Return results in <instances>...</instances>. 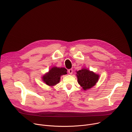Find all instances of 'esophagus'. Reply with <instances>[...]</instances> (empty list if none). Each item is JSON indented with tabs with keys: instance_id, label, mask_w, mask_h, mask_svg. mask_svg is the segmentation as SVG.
<instances>
[{
	"instance_id": "34e87169",
	"label": "esophagus",
	"mask_w": 132,
	"mask_h": 132,
	"mask_svg": "<svg viewBox=\"0 0 132 132\" xmlns=\"http://www.w3.org/2000/svg\"><path fill=\"white\" fill-rule=\"evenodd\" d=\"M68 72H69V74L71 75V74L72 73V72H73V70H72V69H68Z\"/></svg>"
}]
</instances>
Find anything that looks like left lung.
Masks as SVG:
<instances>
[{
	"instance_id": "obj_1",
	"label": "left lung",
	"mask_w": 132,
	"mask_h": 132,
	"mask_svg": "<svg viewBox=\"0 0 132 132\" xmlns=\"http://www.w3.org/2000/svg\"><path fill=\"white\" fill-rule=\"evenodd\" d=\"M78 84L84 90L91 88L98 82L99 75L89 70L83 68L77 71Z\"/></svg>"
}]
</instances>
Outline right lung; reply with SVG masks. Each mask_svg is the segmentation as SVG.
I'll list each match as a JSON object with an SVG mask.
<instances>
[{"label": "right lung", "instance_id": "1", "mask_svg": "<svg viewBox=\"0 0 132 132\" xmlns=\"http://www.w3.org/2000/svg\"><path fill=\"white\" fill-rule=\"evenodd\" d=\"M67 73L65 68L53 67L42 77V80L47 85L54 86L60 82L61 76Z\"/></svg>", "mask_w": 132, "mask_h": 132}]
</instances>
